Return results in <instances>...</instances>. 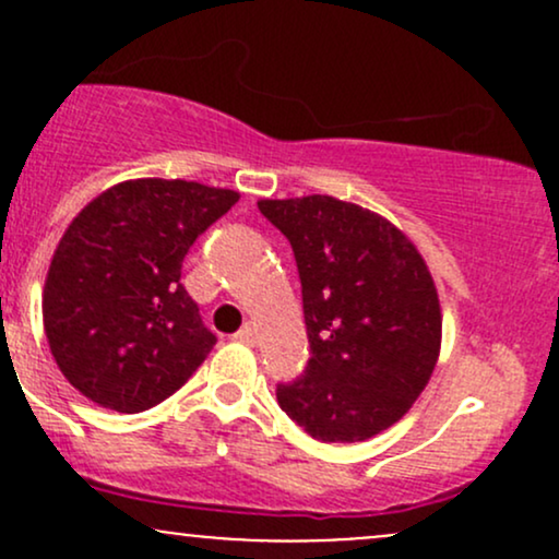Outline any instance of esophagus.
<instances>
[{
    "mask_svg": "<svg viewBox=\"0 0 559 559\" xmlns=\"http://www.w3.org/2000/svg\"><path fill=\"white\" fill-rule=\"evenodd\" d=\"M254 338H258V331H254L252 323H247L241 331H236V342H241V344H254Z\"/></svg>",
    "mask_w": 559,
    "mask_h": 559,
    "instance_id": "34e87169",
    "label": "esophagus"
}]
</instances>
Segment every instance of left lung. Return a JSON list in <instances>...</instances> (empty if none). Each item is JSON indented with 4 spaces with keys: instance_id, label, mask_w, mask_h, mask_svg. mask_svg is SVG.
<instances>
[{
    "instance_id": "1",
    "label": "left lung",
    "mask_w": 559,
    "mask_h": 559,
    "mask_svg": "<svg viewBox=\"0 0 559 559\" xmlns=\"http://www.w3.org/2000/svg\"><path fill=\"white\" fill-rule=\"evenodd\" d=\"M292 243L310 360L281 409L318 441H365L413 407L441 346L439 294L413 241L381 215L312 194L262 199Z\"/></svg>"
}]
</instances>
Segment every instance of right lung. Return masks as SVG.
I'll return each mask as SVG.
<instances>
[{
  "label": "right lung",
  "instance_id": "obj_1",
  "mask_svg": "<svg viewBox=\"0 0 559 559\" xmlns=\"http://www.w3.org/2000/svg\"><path fill=\"white\" fill-rule=\"evenodd\" d=\"M239 202L230 189L139 178L107 189L60 239L44 286L57 368L83 396L141 413L189 381L215 346L181 284L186 252Z\"/></svg>",
  "mask_w": 559,
  "mask_h": 559
}]
</instances>
